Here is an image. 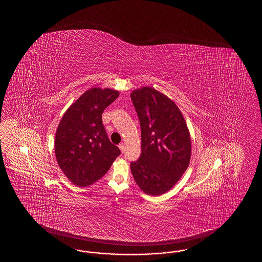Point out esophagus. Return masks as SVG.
Here are the masks:
<instances>
[{"mask_svg": "<svg viewBox=\"0 0 262 262\" xmlns=\"http://www.w3.org/2000/svg\"><path fill=\"white\" fill-rule=\"evenodd\" d=\"M118 147H119V149H120L121 151L123 154V151H124V144H123V143H121V144H119Z\"/></svg>", "mask_w": 262, "mask_h": 262, "instance_id": "1", "label": "esophagus"}]
</instances>
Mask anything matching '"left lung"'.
Returning a JSON list of instances; mask_svg holds the SVG:
<instances>
[{
  "mask_svg": "<svg viewBox=\"0 0 262 262\" xmlns=\"http://www.w3.org/2000/svg\"><path fill=\"white\" fill-rule=\"evenodd\" d=\"M141 127V155L130 167L134 180L147 195H161L172 188L189 166L191 138L178 106L151 87L131 93Z\"/></svg>",
  "mask_w": 262,
  "mask_h": 262,
  "instance_id": "8db88e82",
  "label": "left lung"
}]
</instances>
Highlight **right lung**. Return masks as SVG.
Here are the masks:
<instances>
[{"label": "right lung", "instance_id": "obj_1", "mask_svg": "<svg viewBox=\"0 0 262 262\" xmlns=\"http://www.w3.org/2000/svg\"><path fill=\"white\" fill-rule=\"evenodd\" d=\"M119 96L116 90H87L64 112L55 135L59 167L77 186L102 178L121 154L112 144L102 123V113Z\"/></svg>", "mask_w": 262, "mask_h": 262}]
</instances>
